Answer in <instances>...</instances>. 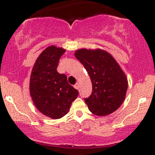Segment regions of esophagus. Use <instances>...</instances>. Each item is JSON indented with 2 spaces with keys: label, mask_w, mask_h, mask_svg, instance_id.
I'll list each match as a JSON object with an SVG mask.
<instances>
[{
  "label": "esophagus",
  "mask_w": 155,
  "mask_h": 155,
  "mask_svg": "<svg viewBox=\"0 0 155 155\" xmlns=\"http://www.w3.org/2000/svg\"><path fill=\"white\" fill-rule=\"evenodd\" d=\"M74 87H75L76 89V90H78V89H79V84H76L75 85H74Z\"/></svg>",
  "instance_id": "1"
}]
</instances>
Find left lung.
Segmentation results:
<instances>
[{
	"label": "left lung",
	"instance_id": "obj_1",
	"mask_svg": "<svg viewBox=\"0 0 155 155\" xmlns=\"http://www.w3.org/2000/svg\"><path fill=\"white\" fill-rule=\"evenodd\" d=\"M74 54L92 81V94L84 98L90 111L97 116H106L116 111L123 103L127 90V79L117 62L100 49H81Z\"/></svg>",
	"mask_w": 155,
	"mask_h": 155
}]
</instances>
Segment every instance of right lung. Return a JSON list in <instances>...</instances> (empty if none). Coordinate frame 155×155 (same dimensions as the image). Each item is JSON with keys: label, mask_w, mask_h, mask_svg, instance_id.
Masks as SVG:
<instances>
[{"label": "right lung", "mask_w": 155, "mask_h": 155, "mask_svg": "<svg viewBox=\"0 0 155 155\" xmlns=\"http://www.w3.org/2000/svg\"><path fill=\"white\" fill-rule=\"evenodd\" d=\"M63 48L51 46L41 53L33 67L30 93L35 107L51 119L62 118L69 111L79 92L68 82L65 74L57 71Z\"/></svg>", "instance_id": "1"}]
</instances>
